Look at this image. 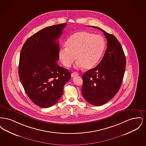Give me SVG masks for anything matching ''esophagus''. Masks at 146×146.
<instances>
[{
    "mask_svg": "<svg viewBox=\"0 0 146 146\" xmlns=\"http://www.w3.org/2000/svg\"><path fill=\"white\" fill-rule=\"evenodd\" d=\"M79 75V73L78 72H73L71 74V76L73 77V76H78Z\"/></svg>",
    "mask_w": 146,
    "mask_h": 146,
    "instance_id": "obj_1",
    "label": "esophagus"
}]
</instances>
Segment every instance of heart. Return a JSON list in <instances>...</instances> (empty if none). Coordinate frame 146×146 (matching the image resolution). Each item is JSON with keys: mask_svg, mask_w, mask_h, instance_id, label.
Masks as SVG:
<instances>
[{"mask_svg": "<svg viewBox=\"0 0 146 146\" xmlns=\"http://www.w3.org/2000/svg\"><path fill=\"white\" fill-rule=\"evenodd\" d=\"M66 48L60 51L59 58L66 67L69 68L76 56L78 67L91 69L96 66L102 55L105 42L100 35L88 32H78L72 35L66 42Z\"/></svg>", "mask_w": 146, "mask_h": 146, "instance_id": "heart-1", "label": "heart"}]
</instances>
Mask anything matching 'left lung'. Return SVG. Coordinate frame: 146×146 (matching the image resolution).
<instances>
[{"label": "left lung", "mask_w": 146, "mask_h": 146, "mask_svg": "<svg viewBox=\"0 0 146 146\" xmlns=\"http://www.w3.org/2000/svg\"><path fill=\"white\" fill-rule=\"evenodd\" d=\"M107 39V49L101 61L95 68L84 73L82 93L84 99L94 106L107 103L119 90L125 73L126 58L117 39L102 29Z\"/></svg>", "instance_id": "left-lung-1"}]
</instances>
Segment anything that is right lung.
<instances>
[{
  "instance_id": "1",
  "label": "right lung",
  "mask_w": 146,
  "mask_h": 146,
  "mask_svg": "<svg viewBox=\"0 0 146 146\" xmlns=\"http://www.w3.org/2000/svg\"><path fill=\"white\" fill-rule=\"evenodd\" d=\"M66 25L42 29L29 38L21 49L19 66L21 84L31 100L42 108L55 104L70 78V72L56 62L60 51L57 39Z\"/></svg>"
}]
</instances>
